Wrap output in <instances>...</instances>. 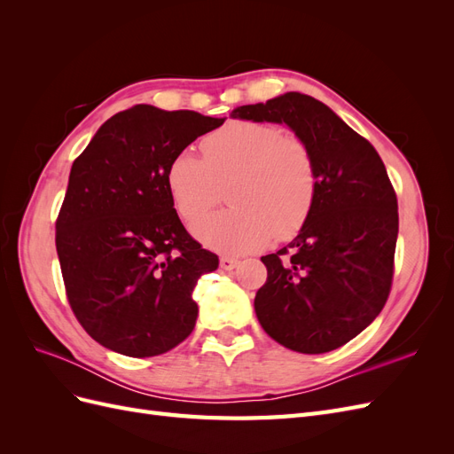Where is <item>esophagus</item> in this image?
Listing matches in <instances>:
<instances>
[{"label":"esophagus","mask_w":454,"mask_h":454,"mask_svg":"<svg viewBox=\"0 0 454 454\" xmlns=\"http://www.w3.org/2000/svg\"><path fill=\"white\" fill-rule=\"evenodd\" d=\"M219 267H222L223 270H232L239 267V259L237 257H229V255H223L222 259H219Z\"/></svg>","instance_id":"obj_1"}]
</instances>
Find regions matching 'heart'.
<instances>
[{"mask_svg":"<svg viewBox=\"0 0 454 454\" xmlns=\"http://www.w3.org/2000/svg\"><path fill=\"white\" fill-rule=\"evenodd\" d=\"M200 149L204 159L182 151L170 160L167 187L177 214L195 223L229 185L232 210L193 227L208 248L248 254L272 237L292 239L307 225L318 199V170L305 140L269 122L232 121L204 136Z\"/></svg>","mask_w":454,"mask_h":454,"instance_id":"heart-1","label":"heart"}]
</instances>
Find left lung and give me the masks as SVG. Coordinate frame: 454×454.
<instances>
[{"instance_id": "obj_1", "label": "left lung", "mask_w": 454, "mask_h": 454, "mask_svg": "<svg viewBox=\"0 0 454 454\" xmlns=\"http://www.w3.org/2000/svg\"><path fill=\"white\" fill-rule=\"evenodd\" d=\"M231 117L290 127L310 147L318 170V199L307 225L286 248L261 257L267 282L254 301L261 327L301 354L347 345L377 318L392 286L400 222L384 162L309 94L240 106Z\"/></svg>"}]
</instances>
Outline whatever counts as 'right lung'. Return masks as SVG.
<instances>
[{
	"label": "right lung",
	"mask_w": 454,
	"mask_h": 454,
	"mask_svg": "<svg viewBox=\"0 0 454 454\" xmlns=\"http://www.w3.org/2000/svg\"><path fill=\"white\" fill-rule=\"evenodd\" d=\"M223 122L138 104L107 119L74 160L57 252L75 318L102 347L149 358L193 332V290L219 259L182 225L167 170Z\"/></svg>",
	"instance_id": "obj_1"
}]
</instances>
